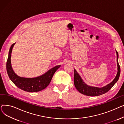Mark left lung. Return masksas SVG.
<instances>
[{"mask_svg":"<svg viewBox=\"0 0 124 124\" xmlns=\"http://www.w3.org/2000/svg\"><path fill=\"white\" fill-rule=\"evenodd\" d=\"M116 62L118 66V72L114 80L108 84L106 86L101 88L91 86L87 85L83 81L79 74L77 72L75 69L74 70V83L76 88L78 92L85 95L87 96H98L107 93L109 90L114 85V84L118 80L120 75V67L118 62V53L116 51Z\"/></svg>","mask_w":124,"mask_h":124,"instance_id":"1","label":"left lung"}]
</instances>
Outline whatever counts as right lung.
I'll use <instances>...</instances> for the list:
<instances>
[{
	"mask_svg": "<svg viewBox=\"0 0 124 124\" xmlns=\"http://www.w3.org/2000/svg\"><path fill=\"white\" fill-rule=\"evenodd\" d=\"M15 44L16 43L11 46L6 62V70L10 79L19 88L27 92H38L46 88L50 83L55 72L61 65L52 68L44 74L37 77L25 78L19 76L13 70L11 64V52Z\"/></svg>",
	"mask_w": 124,
	"mask_h": 124,
	"instance_id": "add662e5",
	"label": "right lung"
}]
</instances>
